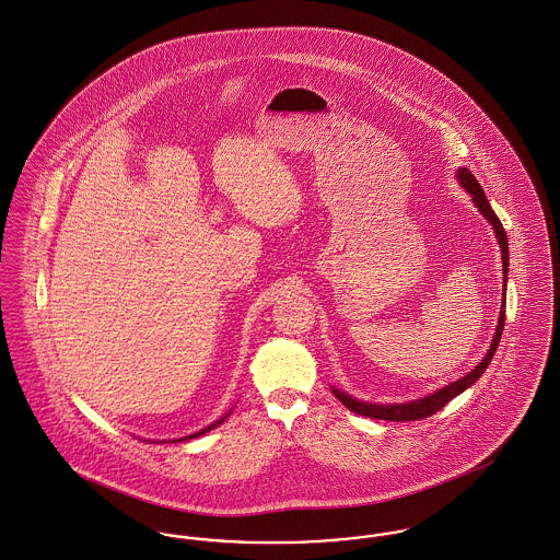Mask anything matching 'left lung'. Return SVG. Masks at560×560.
<instances>
[{
  "instance_id": "left-lung-1",
  "label": "left lung",
  "mask_w": 560,
  "mask_h": 560,
  "mask_svg": "<svg viewBox=\"0 0 560 560\" xmlns=\"http://www.w3.org/2000/svg\"><path fill=\"white\" fill-rule=\"evenodd\" d=\"M456 178L460 183V187L471 194L474 198L475 209L486 217V221L492 225L499 249H501V259H503V294H501V311H499V322H497V330L492 337L490 349L486 351V355L481 358V362L475 366L471 373H467L465 377H460L458 382H452L447 386L439 387L427 396L407 400V402H369V400H358L353 396H349L347 392H341L337 387H332V394L343 402L345 407L358 416L364 418H373V420H389V422H413V420H422L429 418L432 413H436L439 409H443L454 396L463 394L467 387L474 386L475 382L483 375V371L488 369L497 347L501 343V335H503V326H505V301H508V272H510V245H508V234L503 230V223L499 221V217L494 215L481 185L477 183L474 174L469 168H458Z\"/></svg>"
}]
</instances>
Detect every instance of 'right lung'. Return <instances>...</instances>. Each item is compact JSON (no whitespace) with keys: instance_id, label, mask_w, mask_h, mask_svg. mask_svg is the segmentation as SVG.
Masks as SVG:
<instances>
[{"instance_id":"add662e5","label":"right lung","mask_w":560,"mask_h":560,"mask_svg":"<svg viewBox=\"0 0 560 560\" xmlns=\"http://www.w3.org/2000/svg\"><path fill=\"white\" fill-rule=\"evenodd\" d=\"M230 413H232V409L225 413V416H221L219 420H215L213 424H209V427H205V429H200L198 432H191V434H187V436H180V439H164V441H160V443H178V441H187V439H196V436H200V434H205V432L213 431V429H217L219 424H223L225 422V418H230Z\"/></svg>"}]
</instances>
